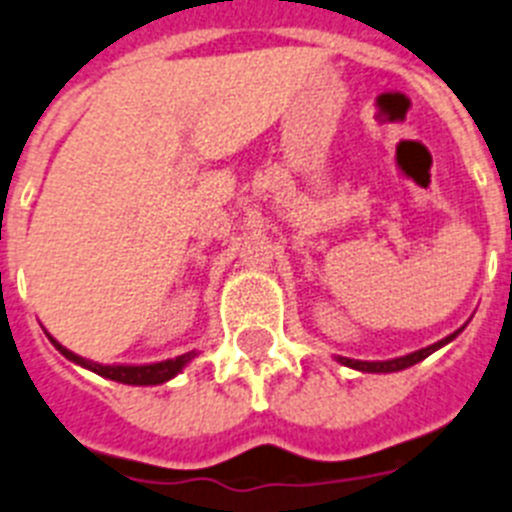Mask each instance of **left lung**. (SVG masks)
Returning a JSON list of instances; mask_svg holds the SVG:
<instances>
[{"label":"left lung","mask_w":512,"mask_h":512,"mask_svg":"<svg viewBox=\"0 0 512 512\" xmlns=\"http://www.w3.org/2000/svg\"><path fill=\"white\" fill-rule=\"evenodd\" d=\"M461 334V329L453 331L451 336H445V339H440V342L430 344V347L425 349H417V352H412V355H404V357H393V360H375V362H368V360H349V357H336V360L342 362V365H347V368L352 370H360V373H399V370H406L412 368V365H417V362H422L425 357H430L435 349L445 347L448 342H453L456 336Z\"/></svg>","instance_id":"left-lung-1"}]
</instances>
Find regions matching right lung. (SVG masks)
I'll use <instances>...</instances> for the list:
<instances>
[{
  "instance_id": "1",
  "label": "right lung",
  "mask_w": 512,
  "mask_h": 512,
  "mask_svg": "<svg viewBox=\"0 0 512 512\" xmlns=\"http://www.w3.org/2000/svg\"><path fill=\"white\" fill-rule=\"evenodd\" d=\"M48 339H51V344H54V347L59 349L61 355L67 357V360L77 362V365H82V368L103 375V378H108V381L126 383V386H160V383L170 381V378H176V375L181 373V370L186 368V365H189L196 355V352H186V355H181V357H173V360H163V362H152V365H100V362L85 360V357L69 352L67 347H61L54 336H48Z\"/></svg>"
}]
</instances>
